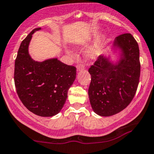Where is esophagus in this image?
<instances>
[{
	"label": "esophagus",
	"instance_id": "esophagus-1",
	"mask_svg": "<svg viewBox=\"0 0 154 154\" xmlns=\"http://www.w3.org/2000/svg\"><path fill=\"white\" fill-rule=\"evenodd\" d=\"M76 68L78 71H81V70L85 69V66L83 64H81V63H79V64H77Z\"/></svg>",
	"mask_w": 154,
	"mask_h": 154
}]
</instances>
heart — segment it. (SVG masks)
I'll use <instances>...</instances> for the list:
<instances>
[{
  "mask_svg": "<svg viewBox=\"0 0 154 154\" xmlns=\"http://www.w3.org/2000/svg\"><path fill=\"white\" fill-rule=\"evenodd\" d=\"M102 48V39H99V40L97 42V44L95 45V46L92 48V50L89 52L90 57H93L97 56L99 53V52L101 51V49Z\"/></svg>",
  "mask_w": 154,
  "mask_h": 154,
  "instance_id": "b5f03b06",
  "label": "heart"
}]
</instances>
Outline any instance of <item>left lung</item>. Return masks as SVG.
<instances>
[{"instance_id":"1","label":"left lung","mask_w":154,"mask_h":154,"mask_svg":"<svg viewBox=\"0 0 154 154\" xmlns=\"http://www.w3.org/2000/svg\"><path fill=\"white\" fill-rule=\"evenodd\" d=\"M115 45L122 50L118 66L99 56L88 69L91 83L88 97L94 111L111 116L129 105L136 93L140 74L138 44L131 34L117 36Z\"/></svg>"}]
</instances>
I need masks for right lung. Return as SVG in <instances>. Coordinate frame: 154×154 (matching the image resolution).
Wrapping results in <instances>:
<instances>
[{
  "instance_id": "obj_1",
  "label": "right lung",
  "mask_w": 154,
  "mask_h": 154,
  "mask_svg": "<svg viewBox=\"0 0 154 154\" xmlns=\"http://www.w3.org/2000/svg\"><path fill=\"white\" fill-rule=\"evenodd\" d=\"M34 29L20 45L14 66V84L23 104L35 115L52 117L60 111L76 75V68L54 58L36 62L28 52Z\"/></svg>"
}]
</instances>
